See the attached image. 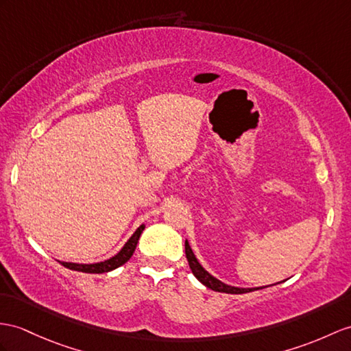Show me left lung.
I'll use <instances>...</instances> for the list:
<instances>
[{"mask_svg": "<svg viewBox=\"0 0 351 351\" xmlns=\"http://www.w3.org/2000/svg\"><path fill=\"white\" fill-rule=\"evenodd\" d=\"M184 250H186V258H187V262H189V267L193 272V276L198 278L201 283L204 286H207L208 289L211 290H216V292H221V293H234V295H240V293H247V292H253V290H259L262 287H258V289H240V287H232V286H228L225 283H221V281H219L217 278H215L213 276H210L207 271H205L199 262L196 261L195 254L191 249L189 243H184Z\"/></svg>", "mask_w": 351, "mask_h": 351, "instance_id": "1", "label": "left lung"}]
</instances>
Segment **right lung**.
Returning a JSON list of instances; mask_svg holds the SVG:
<instances>
[{
    "mask_svg": "<svg viewBox=\"0 0 351 351\" xmlns=\"http://www.w3.org/2000/svg\"><path fill=\"white\" fill-rule=\"evenodd\" d=\"M144 230V225H141L138 229L135 230L134 235L128 240V243L123 245V249L119 252L113 258L104 261V262H98V263H89V265H83V263H71V262H61L65 268L73 269V271H80V272H88V274H102V272H108L113 271L116 268L121 267V265L126 263L131 259V256L135 252L136 243L140 240V235Z\"/></svg>",
    "mask_w": 351,
    "mask_h": 351,
    "instance_id": "obj_1",
    "label": "right lung"
}]
</instances>
